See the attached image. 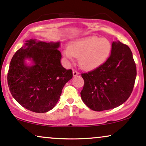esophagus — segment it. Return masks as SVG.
Returning a JSON list of instances; mask_svg holds the SVG:
<instances>
[{
	"mask_svg": "<svg viewBox=\"0 0 146 146\" xmlns=\"http://www.w3.org/2000/svg\"><path fill=\"white\" fill-rule=\"evenodd\" d=\"M79 75V73L77 71H73V77H75V76H77V75Z\"/></svg>",
	"mask_w": 146,
	"mask_h": 146,
	"instance_id": "esophagus-1",
	"label": "esophagus"
}]
</instances>
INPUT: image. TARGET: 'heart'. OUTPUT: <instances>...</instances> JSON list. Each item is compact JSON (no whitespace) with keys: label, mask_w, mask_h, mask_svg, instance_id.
Listing matches in <instances>:
<instances>
[{"label":"heart","mask_w":146,"mask_h":146,"mask_svg":"<svg viewBox=\"0 0 146 146\" xmlns=\"http://www.w3.org/2000/svg\"><path fill=\"white\" fill-rule=\"evenodd\" d=\"M111 51L112 44L109 40L91 36L71 41L68 50L63 51V55L71 62L73 57L78 58L80 67L91 70L103 64L109 58Z\"/></svg>","instance_id":"1"}]
</instances>
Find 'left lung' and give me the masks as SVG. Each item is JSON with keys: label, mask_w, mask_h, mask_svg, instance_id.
<instances>
[{"label": "left lung", "mask_w": 146, "mask_h": 146, "mask_svg": "<svg viewBox=\"0 0 146 146\" xmlns=\"http://www.w3.org/2000/svg\"><path fill=\"white\" fill-rule=\"evenodd\" d=\"M137 67L130 48L119 40L112 43V51L103 64L82 77L84 85L81 98L95 111L118 107L131 95Z\"/></svg>", "instance_id": "left-lung-1"}]
</instances>
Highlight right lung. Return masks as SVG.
Here are the masks:
<instances>
[{
	"instance_id": "obj_1",
	"label": "right lung",
	"mask_w": 146,
	"mask_h": 146,
	"mask_svg": "<svg viewBox=\"0 0 146 146\" xmlns=\"http://www.w3.org/2000/svg\"><path fill=\"white\" fill-rule=\"evenodd\" d=\"M60 41L30 39L11 58L8 86L13 98L26 109L38 113L53 109L63 87L73 78L72 70L60 62Z\"/></svg>"
}]
</instances>
